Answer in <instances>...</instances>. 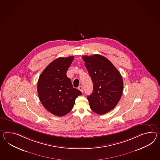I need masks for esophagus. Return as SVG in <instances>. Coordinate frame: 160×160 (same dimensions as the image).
<instances>
[{"label": "esophagus", "mask_w": 160, "mask_h": 160, "mask_svg": "<svg viewBox=\"0 0 160 160\" xmlns=\"http://www.w3.org/2000/svg\"><path fill=\"white\" fill-rule=\"evenodd\" d=\"M78 89L80 90L81 92H82V86H79V87H78Z\"/></svg>", "instance_id": "34e87169"}]
</instances>
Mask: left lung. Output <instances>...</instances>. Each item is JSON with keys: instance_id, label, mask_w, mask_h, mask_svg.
Returning <instances> with one entry per match:
<instances>
[{"instance_id": "1", "label": "left lung", "mask_w": 160, "mask_h": 160, "mask_svg": "<svg viewBox=\"0 0 160 160\" xmlns=\"http://www.w3.org/2000/svg\"><path fill=\"white\" fill-rule=\"evenodd\" d=\"M82 59L93 82V91L87 97L90 108L98 114L108 113L117 105L122 94L121 74L108 59L101 55H84Z\"/></svg>"}]
</instances>
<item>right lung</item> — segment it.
<instances>
[{
  "instance_id": "add662e5",
  "label": "right lung",
  "mask_w": 160,
  "mask_h": 160,
  "mask_svg": "<svg viewBox=\"0 0 160 160\" xmlns=\"http://www.w3.org/2000/svg\"><path fill=\"white\" fill-rule=\"evenodd\" d=\"M73 56L60 57L51 62L43 70L38 82L39 99L44 108L57 116L69 113L80 91L73 87L66 72Z\"/></svg>"
}]
</instances>
